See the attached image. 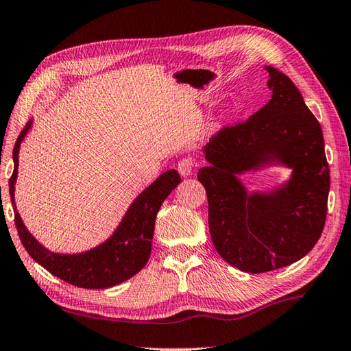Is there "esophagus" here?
I'll use <instances>...</instances> for the list:
<instances>
[{
	"instance_id": "esophagus-1",
	"label": "esophagus",
	"mask_w": 351,
	"mask_h": 351,
	"mask_svg": "<svg viewBox=\"0 0 351 351\" xmlns=\"http://www.w3.org/2000/svg\"><path fill=\"white\" fill-rule=\"evenodd\" d=\"M177 169L178 173H180V176L183 177H189L191 174H193V169H194V160L193 158H182L180 162H178L177 165Z\"/></svg>"
}]
</instances>
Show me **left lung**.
<instances>
[{
	"label": "left lung",
	"instance_id": "left-lung-1",
	"mask_svg": "<svg viewBox=\"0 0 351 351\" xmlns=\"http://www.w3.org/2000/svg\"><path fill=\"white\" fill-rule=\"evenodd\" d=\"M264 69L270 101L246 122L218 131L203 149L209 165L197 174L206 189L217 252L250 274L286 267L313 249L330 191L319 122L284 73ZM274 164L293 169L289 180L249 193L239 176Z\"/></svg>",
	"mask_w": 351,
	"mask_h": 351
}]
</instances>
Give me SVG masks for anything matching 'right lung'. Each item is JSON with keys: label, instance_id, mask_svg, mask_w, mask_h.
I'll return each instance as SVG.
<instances>
[{"label": "right lung", "instance_id": "1", "mask_svg": "<svg viewBox=\"0 0 351 351\" xmlns=\"http://www.w3.org/2000/svg\"><path fill=\"white\" fill-rule=\"evenodd\" d=\"M29 121L13 148V174L9 180L10 200L15 209V224L25 250L51 275L84 289H107L130 280L145 267L153 244L156 215L173 189L182 182L176 169L158 176L143 193L130 204L122 221L110 238L99 246L79 254H58L43 246L23 223L15 204L19 147L32 128Z\"/></svg>", "mask_w": 351, "mask_h": 351}]
</instances>
